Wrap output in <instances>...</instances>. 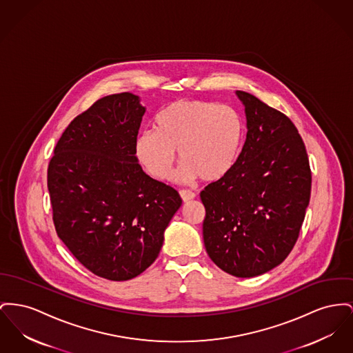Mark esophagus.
Segmentation results:
<instances>
[{"mask_svg":"<svg viewBox=\"0 0 353 353\" xmlns=\"http://www.w3.org/2000/svg\"><path fill=\"white\" fill-rule=\"evenodd\" d=\"M180 196H181L184 203H188V201H190V200H193L196 197V194L193 192H190V190H180Z\"/></svg>","mask_w":353,"mask_h":353,"instance_id":"34e87169","label":"esophagus"}]
</instances>
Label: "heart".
<instances>
[{"label":"heart","mask_w":353,"mask_h":353,"mask_svg":"<svg viewBox=\"0 0 353 353\" xmlns=\"http://www.w3.org/2000/svg\"><path fill=\"white\" fill-rule=\"evenodd\" d=\"M245 126L240 113L210 101H176L154 119V130L148 129L136 140V154L146 172L166 180L176 160L183 163L177 173L181 181L201 177L204 181L224 179L234 168Z\"/></svg>","instance_id":"heart-1"}]
</instances>
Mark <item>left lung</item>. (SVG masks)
Masks as SVG:
<instances>
[{"label":"left lung","mask_w":353,"mask_h":353,"mask_svg":"<svg viewBox=\"0 0 353 353\" xmlns=\"http://www.w3.org/2000/svg\"><path fill=\"white\" fill-rule=\"evenodd\" d=\"M247 139L228 174L200 193L203 236L210 260L236 277L281 264L294 247L311 197L307 149L290 119L237 90Z\"/></svg>","instance_id":"left-lung-1"}]
</instances>
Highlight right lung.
I'll return each mask as SVG.
<instances>
[{
	"label": "right lung",
	"mask_w": 353,
	"mask_h": 353,
	"mask_svg": "<svg viewBox=\"0 0 353 353\" xmlns=\"http://www.w3.org/2000/svg\"><path fill=\"white\" fill-rule=\"evenodd\" d=\"M144 113L139 96L128 92L97 100L68 125L48 166L59 237L86 270L112 281L153 264L183 203L139 164Z\"/></svg>",
	"instance_id": "obj_1"
}]
</instances>
